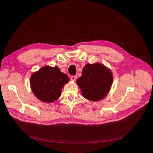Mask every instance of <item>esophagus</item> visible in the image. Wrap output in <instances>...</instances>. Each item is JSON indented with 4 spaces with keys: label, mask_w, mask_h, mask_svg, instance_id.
Wrapping results in <instances>:
<instances>
[{
    "label": "esophagus",
    "mask_w": 153,
    "mask_h": 153,
    "mask_svg": "<svg viewBox=\"0 0 153 153\" xmlns=\"http://www.w3.org/2000/svg\"><path fill=\"white\" fill-rule=\"evenodd\" d=\"M76 77H77L76 76H71V80L74 81V80H76Z\"/></svg>",
    "instance_id": "obj_1"
}]
</instances>
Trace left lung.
I'll return each mask as SVG.
<instances>
[{
	"label": "left lung",
	"mask_w": 153,
	"mask_h": 153,
	"mask_svg": "<svg viewBox=\"0 0 153 153\" xmlns=\"http://www.w3.org/2000/svg\"><path fill=\"white\" fill-rule=\"evenodd\" d=\"M113 79L110 70L99 63H96L85 65L77 83L85 99L98 101L104 98L110 91Z\"/></svg>",
	"instance_id": "1"
}]
</instances>
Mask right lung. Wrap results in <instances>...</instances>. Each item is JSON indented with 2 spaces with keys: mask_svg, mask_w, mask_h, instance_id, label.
Masks as SVG:
<instances>
[{
  "mask_svg": "<svg viewBox=\"0 0 153 153\" xmlns=\"http://www.w3.org/2000/svg\"><path fill=\"white\" fill-rule=\"evenodd\" d=\"M68 81L67 75L61 73L57 67L46 66L31 75L30 84L37 99L51 103L60 97L62 87Z\"/></svg>",
  "mask_w": 153,
  "mask_h": 153,
  "instance_id": "obj_1",
  "label": "right lung"
}]
</instances>
